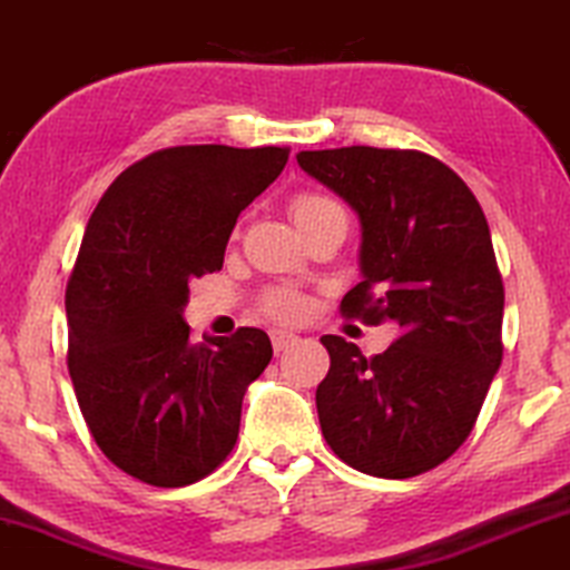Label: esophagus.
<instances>
[{"mask_svg": "<svg viewBox=\"0 0 570 570\" xmlns=\"http://www.w3.org/2000/svg\"><path fill=\"white\" fill-rule=\"evenodd\" d=\"M272 346H274V354H283L285 348H291L293 343L298 341V335L287 333V330H272Z\"/></svg>", "mask_w": 570, "mask_h": 570, "instance_id": "esophagus-1", "label": "esophagus"}]
</instances>
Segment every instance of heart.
<instances>
[{
    "instance_id": "b5f03b06",
    "label": "heart",
    "mask_w": 570,
    "mask_h": 570,
    "mask_svg": "<svg viewBox=\"0 0 570 570\" xmlns=\"http://www.w3.org/2000/svg\"><path fill=\"white\" fill-rule=\"evenodd\" d=\"M330 210H343L338 203L327 195H317V193H298L296 198L291 200V216L296 222L298 229H304L312 224L314 219H320L322 214H330ZM264 312L274 320H285L293 322L304 314V298L293 291H272L266 293L262 301Z\"/></svg>"
}]
</instances>
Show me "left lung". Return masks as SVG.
<instances>
[{
  "label": "left lung",
  "instance_id": "left-lung-1",
  "mask_svg": "<svg viewBox=\"0 0 570 570\" xmlns=\"http://www.w3.org/2000/svg\"><path fill=\"white\" fill-rule=\"evenodd\" d=\"M296 158L362 222V283L343 296V317L399 325L370 360L322 335V435L354 470L412 479L462 446L502 364L504 287L487 216L428 153L354 145Z\"/></svg>",
  "mask_w": 570,
  "mask_h": 570
}]
</instances>
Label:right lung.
Masks as SVG:
<instances>
[{"label":"right lung","mask_w":570,"mask_h":570,"mask_svg":"<svg viewBox=\"0 0 570 570\" xmlns=\"http://www.w3.org/2000/svg\"><path fill=\"white\" fill-rule=\"evenodd\" d=\"M287 147L181 145L105 189L66 287L68 372L102 454L150 487H187L227 460L269 335L189 343V283L219 272L237 216L279 177Z\"/></svg>","instance_id":"right-lung-1"}]
</instances>
